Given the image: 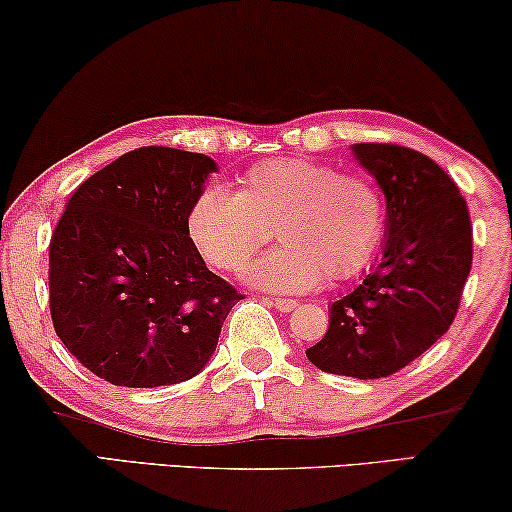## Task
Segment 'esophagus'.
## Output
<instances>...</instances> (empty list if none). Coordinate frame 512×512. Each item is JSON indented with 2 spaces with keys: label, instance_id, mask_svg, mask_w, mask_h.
Masks as SVG:
<instances>
[{
  "label": "esophagus",
  "instance_id": "34e87169",
  "mask_svg": "<svg viewBox=\"0 0 512 512\" xmlns=\"http://www.w3.org/2000/svg\"><path fill=\"white\" fill-rule=\"evenodd\" d=\"M271 303L276 305V308H278L280 312H292V310L296 308V305H299L294 299H271Z\"/></svg>",
  "mask_w": 512,
  "mask_h": 512
}]
</instances>
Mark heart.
<instances>
[{
	"label": "heart",
	"instance_id": "b5f03b06",
	"mask_svg": "<svg viewBox=\"0 0 512 512\" xmlns=\"http://www.w3.org/2000/svg\"><path fill=\"white\" fill-rule=\"evenodd\" d=\"M379 188L361 174L303 158L264 160L239 177V190L211 183L188 209L190 241L209 264L239 273L278 227L282 248L248 269L262 289L301 294L326 276L361 273L384 236Z\"/></svg>",
	"mask_w": 512,
	"mask_h": 512
}]
</instances>
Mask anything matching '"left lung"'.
<instances>
[{
    "label": "left lung",
    "mask_w": 512,
    "mask_h": 512,
    "mask_svg": "<svg viewBox=\"0 0 512 512\" xmlns=\"http://www.w3.org/2000/svg\"><path fill=\"white\" fill-rule=\"evenodd\" d=\"M354 156L386 195L377 269L331 305L329 331L305 356L319 370L381 379L451 329L471 271V218L455 181L421 151L361 142Z\"/></svg>",
    "instance_id": "1"
}]
</instances>
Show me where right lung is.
<instances>
[{
	"instance_id": "right-lung-1",
	"label": "right lung",
	"mask_w": 512,
	"mask_h": 512,
	"mask_svg": "<svg viewBox=\"0 0 512 512\" xmlns=\"http://www.w3.org/2000/svg\"><path fill=\"white\" fill-rule=\"evenodd\" d=\"M216 172L204 154L142 147L82 183L50 241V315L68 352L114 386L195 377L232 305L190 241V204Z\"/></svg>"
}]
</instances>
